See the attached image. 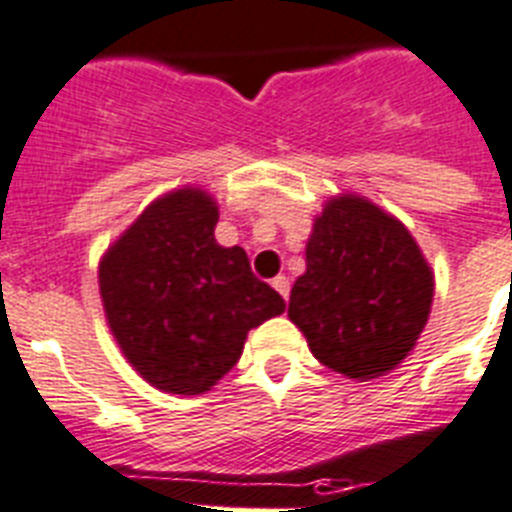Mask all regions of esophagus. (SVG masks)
Masks as SVG:
<instances>
[{"instance_id": "34e87169", "label": "esophagus", "mask_w": 512, "mask_h": 512, "mask_svg": "<svg viewBox=\"0 0 512 512\" xmlns=\"http://www.w3.org/2000/svg\"><path fill=\"white\" fill-rule=\"evenodd\" d=\"M272 287L287 301V295H290V280H287V277H282V274H280V277H274Z\"/></svg>"}]
</instances>
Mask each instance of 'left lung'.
I'll return each instance as SVG.
<instances>
[{"instance_id":"8db88e82","label":"left lung","mask_w":512,"mask_h":512,"mask_svg":"<svg viewBox=\"0 0 512 512\" xmlns=\"http://www.w3.org/2000/svg\"><path fill=\"white\" fill-rule=\"evenodd\" d=\"M432 298V266L403 222L342 193L314 219L287 316L327 369L369 382L411 353Z\"/></svg>"}]
</instances>
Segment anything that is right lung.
<instances>
[{"label": "right lung", "mask_w": 512, "mask_h": 512, "mask_svg": "<svg viewBox=\"0 0 512 512\" xmlns=\"http://www.w3.org/2000/svg\"><path fill=\"white\" fill-rule=\"evenodd\" d=\"M217 201L198 188L146 206L99 264L114 340L156 390L204 395L238 363L246 337L285 311L240 246L214 240Z\"/></svg>", "instance_id": "1"}]
</instances>
